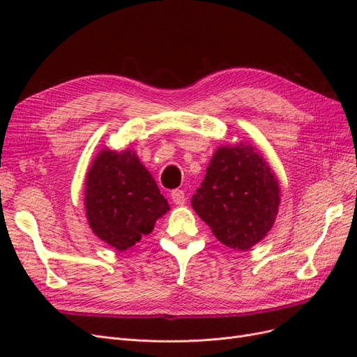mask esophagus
<instances>
[{
	"instance_id": "1",
	"label": "esophagus",
	"mask_w": 357,
	"mask_h": 357,
	"mask_svg": "<svg viewBox=\"0 0 357 357\" xmlns=\"http://www.w3.org/2000/svg\"><path fill=\"white\" fill-rule=\"evenodd\" d=\"M171 199L176 205H185L186 202V195H185V190L181 189H176L171 192Z\"/></svg>"
}]
</instances>
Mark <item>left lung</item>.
Masks as SVG:
<instances>
[{
	"label": "left lung",
	"instance_id": "obj_1",
	"mask_svg": "<svg viewBox=\"0 0 357 357\" xmlns=\"http://www.w3.org/2000/svg\"><path fill=\"white\" fill-rule=\"evenodd\" d=\"M280 204L274 172L253 146H222L214 153L192 207L220 243L248 250L273 228Z\"/></svg>",
	"mask_w": 357,
	"mask_h": 357
}]
</instances>
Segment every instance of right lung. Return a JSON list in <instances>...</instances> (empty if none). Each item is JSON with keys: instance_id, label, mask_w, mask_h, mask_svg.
I'll list each match as a JSON object with an SVG mask.
<instances>
[{"instance_id": "obj_1", "label": "right lung", "mask_w": 357, "mask_h": 357, "mask_svg": "<svg viewBox=\"0 0 357 357\" xmlns=\"http://www.w3.org/2000/svg\"><path fill=\"white\" fill-rule=\"evenodd\" d=\"M86 215L96 236L123 252L169 210L152 174L131 150H102L86 177Z\"/></svg>"}]
</instances>
